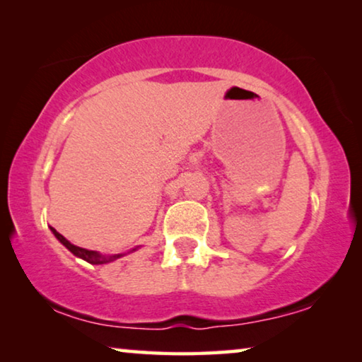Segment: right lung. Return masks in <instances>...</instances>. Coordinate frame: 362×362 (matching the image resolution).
Here are the masks:
<instances>
[{
	"instance_id": "add662e5",
	"label": "right lung",
	"mask_w": 362,
	"mask_h": 362,
	"mask_svg": "<svg viewBox=\"0 0 362 362\" xmlns=\"http://www.w3.org/2000/svg\"><path fill=\"white\" fill-rule=\"evenodd\" d=\"M50 230L53 233V235L57 237L58 240L62 242V244L66 247V249L73 253L74 257H78V258H83L84 262H88V263H90V265H105V263H110V262H115V260H118V258L120 257H125L127 253H113V255H104V253H100V252H95V250H88V249H83V247H78V245H74V244H71V242H69L68 239H64V237L60 234V233H57L55 229L53 228H50ZM138 249V247H136ZM136 249H133V250H129L128 253H132V252H134Z\"/></svg>"
}]
</instances>
